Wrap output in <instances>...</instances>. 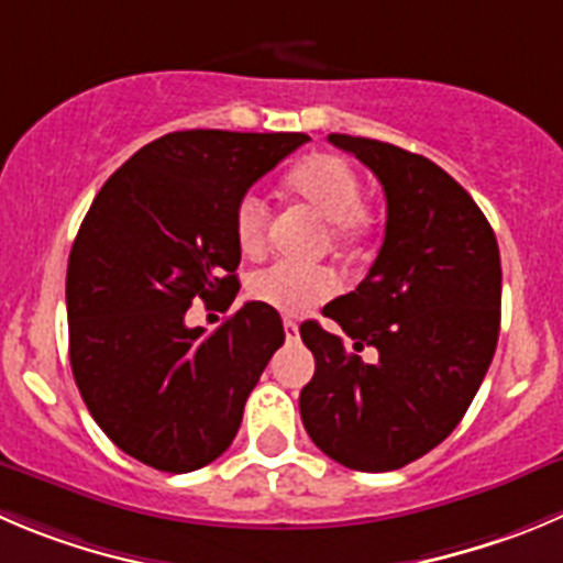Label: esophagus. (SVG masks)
I'll return each instance as SVG.
<instances>
[{"label":"esophagus","mask_w":563,"mask_h":563,"mask_svg":"<svg viewBox=\"0 0 563 563\" xmlns=\"http://www.w3.org/2000/svg\"><path fill=\"white\" fill-rule=\"evenodd\" d=\"M285 336H287V342H296L298 340V323L285 320Z\"/></svg>","instance_id":"34e87169"}]
</instances>
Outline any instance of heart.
I'll list each match as a JSON object with an SVG mask.
<instances>
[{"mask_svg": "<svg viewBox=\"0 0 563 563\" xmlns=\"http://www.w3.org/2000/svg\"><path fill=\"white\" fill-rule=\"evenodd\" d=\"M287 192L320 218L329 249L358 251L376 229V212L362 201V179L347 159L336 154H309L290 168ZM234 240L245 256H260L267 243L271 207L256 192H245L234 207ZM334 290V278L325 267H298L276 262L251 273L245 292L251 301L282 314H301L318 307Z\"/></svg>", "mask_w": 563, "mask_h": 563, "instance_id": "b5f03b06", "label": "heart"}]
</instances>
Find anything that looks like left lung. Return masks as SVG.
I'll use <instances>...</instances> for the list:
<instances>
[{
	"label": "left lung",
	"mask_w": 563,
	"mask_h": 563,
	"mask_svg": "<svg viewBox=\"0 0 563 563\" xmlns=\"http://www.w3.org/2000/svg\"><path fill=\"white\" fill-rule=\"evenodd\" d=\"M378 176L384 245L362 285L325 303L342 331L301 325L314 376L301 420L342 467H406L462 422L500 334V251L470 192L422 154L329 135Z\"/></svg>",
	"instance_id": "1"
}]
</instances>
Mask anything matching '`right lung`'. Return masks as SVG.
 Returning a JSON list of instances; mask_svg holds the SVG:
<instances>
[{"label": "right lung", "mask_w": 563, "mask_h": 563, "mask_svg": "<svg viewBox=\"0 0 563 563\" xmlns=\"http://www.w3.org/2000/svg\"><path fill=\"white\" fill-rule=\"evenodd\" d=\"M303 132H170L132 154L93 198L66 273L74 382L101 431L163 473L216 462L285 342L276 309L249 301L216 331L192 301L240 290L234 207Z\"/></svg>", "instance_id": "right-lung-1"}]
</instances>
